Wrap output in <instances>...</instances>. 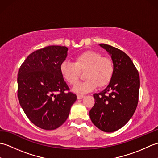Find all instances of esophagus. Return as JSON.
<instances>
[{
    "instance_id": "34e87169",
    "label": "esophagus",
    "mask_w": 158,
    "mask_h": 158,
    "mask_svg": "<svg viewBox=\"0 0 158 158\" xmlns=\"http://www.w3.org/2000/svg\"><path fill=\"white\" fill-rule=\"evenodd\" d=\"M83 97H84V96H83V95H81V94L77 95V98H78V99H82Z\"/></svg>"
}]
</instances>
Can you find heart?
I'll return each mask as SVG.
<instances>
[{"label":"heart","mask_w":158,"mask_h":158,"mask_svg":"<svg viewBox=\"0 0 158 158\" xmlns=\"http://www.w3.org/2000/svg\"><path fill=\"white\" fill-rule=\"evenodd\" d=\"M75 63L68 60L63 61L60 66V70L63 78L70 85H75L79 78V70L86 69L84 81L79 83L74 88L78 93H86L94 89L97 86L105 87L111 80L114 66L112 60L102 56L100 53L88 50L77 55Z\"/></svg>","instance_id":"1"}]
</instances>
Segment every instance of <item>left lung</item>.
I'll use <instances>...</instances> for the list:
<instances>
[{"mask_svg": "<svg viewBox=\"0 0 158 158\" xmlns=\"http://www.w3.org/2000/svg\"><path fill=\"white\" fill-rule=\"evenodd\" d=\"M113 60L114 73L106 88L94 94L95 104L89 111L94 125L106 132L120 129L135 113L139 102L140 77L132 60L122 50L99 44Z\"/></svg>", "mask_w": 158, "mask_h": 158, "instance_id": "1", "label": "left lung"}]
</instances>
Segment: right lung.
I'll use <instances>...</instances> for the list:
<instances>
[{
    "mask_svg": "<svg viewBox=\"0 0 158 158\" xmlns=\"http://www.w3.org/2000/svg\"><path fill=\"white\" fill-rule=\"evenodd\" d=\"M64 46L45 47L31 53L18 74V97L32 123L52 130L65 122L77 96L60 73V66L67 56Z\"/></svg>",
    "mask_w": 158,
    "mask_h": 158,
    "instance_id": "right-lung-1",
    "label": "right lung"
}]
</instances>
